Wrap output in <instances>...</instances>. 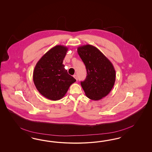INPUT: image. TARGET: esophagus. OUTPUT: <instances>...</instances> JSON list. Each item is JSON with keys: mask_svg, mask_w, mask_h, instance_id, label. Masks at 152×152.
Masks as SVG:
<instances>
[{"mask_svg": "<svg viewBox=\"0 0 152 152\" xmlns=\"http://www.w3.org/2000/svg\"><path fill=\"white\" fill-rule=\"evenodd\" d=\"M74 78H75L76 80H77V75H74Z\"/></svg>", "mask_w": 152, "mask_h": 152, "instance_id": "1", "label": "esophagus"}]
</instances>
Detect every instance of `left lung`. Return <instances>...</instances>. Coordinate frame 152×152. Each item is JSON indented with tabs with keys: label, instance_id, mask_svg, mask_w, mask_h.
I'll return each instance as SVG.
<instances>
[{
	"label": "left lung",
	"instance_id": "obj_1",
	"mask_svg": "<svg viewBox=\"0 0 152 152\" xmlns=\"http://www.w3.org/2000/svg\"><path fill=\"white\" fill-rule=\"evenodd\" d=\"M77 52L87 71L86 78L81 82L85 95L92 100H101L110 93L114 85L115 69L110 61L95 46H80Z\"/></svg>",
	"mask_w": 152,
	"mask_h": 152
}]
</instances>
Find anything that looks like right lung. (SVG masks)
I'll use <instances>...</instances> for the list:
<instances>
[{
	"mask_svg": "<svg viewBox=\"0 0 152 152\" xmlns=\"http://www.w3.org/2000/svg\"><path fill=\"white\" fill-rule=\"evenodd\" d=\"M68 49L62 45L52 47L37 62L33 70V80L36 88L49 100L61 99L76 81L62 64Z\"/></svg>",
	"mask_w": 152,
	"mask_h": 152,
	"instance_id": "1",
	"label": "right lung"
}]
</instances>
